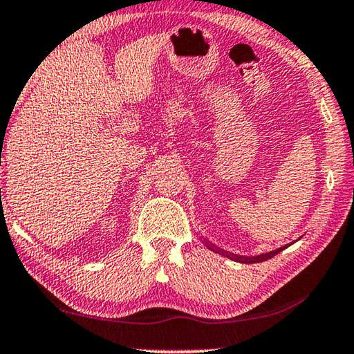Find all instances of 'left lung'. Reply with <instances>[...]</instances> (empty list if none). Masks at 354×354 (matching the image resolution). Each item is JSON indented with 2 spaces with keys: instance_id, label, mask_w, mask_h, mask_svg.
<instances>
[{
  "instance_id": "left-lung-1",
  "label": "left lung",
  "mask_w": 354,
  "mask_h": 354,
  "mask_svg": "<svg viewBox=\"0 0 354 354\" xmlns=\"http://www.w3.org/2000/svg\"><path fill=\"white\" fill-rule=\"evenodd\" d=\"M207 246L209 248V250H213V251H218V248H214L213 245L207 243ZM281 250H283V248H278V250H275V251L266 252V254H261V256H252V257L230 254V252H225V251H223V250H219V252H223L224 256H227V257H230V259H234V261H236V262H241V263H256V262H263V261H267V259H272V257L275 256V254H278V252L281 251Z\"/></svg>"
}]
</instances>
